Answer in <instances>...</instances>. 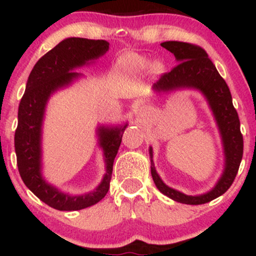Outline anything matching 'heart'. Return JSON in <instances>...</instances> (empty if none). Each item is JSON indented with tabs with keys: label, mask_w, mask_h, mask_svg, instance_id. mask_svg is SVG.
I'll use <instances>...</instances> for the list:
<instances>
[{
	"label": "heart",
	"mask_w": 256,
	"mask_h": 256,
	"mask_svg": "<svg viewBox=\"0 0 256 256\" xmlns=\"http://www.w3.org/2000/svg\"><path fill=\"white\" fill-rule=\"evenodd\" d=\"M124 64H132V66H142V64H146L144 58H140L136 56V55H128L122 58V61Z\"/></svg>",
	"instance_id": "obj_1"
}]
</instances>
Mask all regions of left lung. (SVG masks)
I'll list each match as a JSON object with an SVG mask.
<instances>
[{
    "mask_svg": "<svg viewBox=\"0 0 256 256\" xmlns=\"http://www.w3.org/2000/svg\"><path fill=\"white\" fill-rule=\"evenodd\" d=\"M161 46L174 55L177 64L171 72L164 73L154 84V90L172 91L184 88L200 90L207 98L214 118L222 134L225 154V168L222 177L210 192L204 195L189 196L177 192L161 180L152 162V149H149L152 162V177L155 185L164 195L185 204H204L219 198L228 192L238 172L243 156V136L240 134V119L237 110L232 104L230 89L226 82L216 71L208 54L196 44L168 40Z\"/></svg>",
    "mask_w": 256,
    "mask_h": 256,
    "instance_id": "8db88e82",
    "label": "left lung"
}]
</instances>
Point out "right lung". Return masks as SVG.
I'll use <instances>...</instances> for the list:
<instances>
[{
    "instance_id": "add662e5",
    "label": "right lung",
    "mask_w": 256,
    "mask_h": 256,
    "mask_svg": "<svg viewBox=\"0 0 256 256\" xmlns=\"http://www.w3.org/2000/svg\"><path fill=\"white\" fill-rule=\"evenodd\" d=\"M110 48L104 40H86L71 37L43 55L28 76L26 90L18 110V128L14 136L16 164L20 177L26 186L40 201L58 210H79L96 204L110 189L113 162L122 143L126 126L98 128L100 146L104 149L106 174L94 192L80 196H71L58 192L44 180L40 173V136L46 104L54 91L68 85L80 77L73 70L90 60H96Z\"/></svg>"
}]
</instances>
